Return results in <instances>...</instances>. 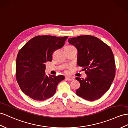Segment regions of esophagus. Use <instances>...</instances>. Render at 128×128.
Masks as SVG:
<instances>
[{"mask_svg":"<svg viewBox=\"0 0 128 128\" xmlns=\"http://www.w3.org/2000/svg\"><path fill=\"white\" fill-rule=\"evenodd\" d=\"M66 80H68V81H72V80H74V78H72V77H66Z\"/></svg>","mask_w":128,"mask_h":128,"instance_id":"34e87169","label":"esophagus"}]
</instances>
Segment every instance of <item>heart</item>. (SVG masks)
I'll return each instance as SVG.
<instances>
[{"instance_id": "1", "label": "heart", "mask_w": 128, "mask_h": 128, "mask_svg": "<svg viewBox=\"0 0 128 128\" xmlns=\"http://www.w3.org/2000/svg\"><path fill=\"white\" fill-rule=\"evenodd\" d=\"M65 72L67 73L68 72V71H65Z\"/></svg>"}]
</instances>
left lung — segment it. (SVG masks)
I'll use <instances>...</instances> for the list:
<instances>
[{
    "instance_id": "obj_1",
    "label": "left lung",
    "mask_w": 128,
    "mask_h": 128,
    "mask_svg": "<svg viewBox=\"0 0 128 128\" xmlns=\"http://www.w3.org/2000/svg\"><path fill=\"white\" fill-rule=\"evenodd\" d=\"M68 42L77 49V64L87 75L86 79L76 78L80 84L76 94L88 100L99 99L110 89L115 76L112 50L100 39L90 35L68 38Z\"/></svg>"
}]
</instances>
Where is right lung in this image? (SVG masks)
Returning a JSON list of instances; mask_svg holds the SVG:
<instances>
[{"mask_svg": "<svg viewBox=\"0 0 128 128\" xmlns=\"http://www.w3.org/2000/svg\"><path fill=\"white\" fill-rule=\"evenodd\" d=\"M67 36H38L32 38L19 50L16 60V79L22 91L37 101L54 95L63 75H46L45 63L51 62L52 54L64 45Z\"/></svg>", "mask_w": 128, "mask_h": 128, "instance_id": "right-lung-1", "label": "right lung"}]
</instances>
